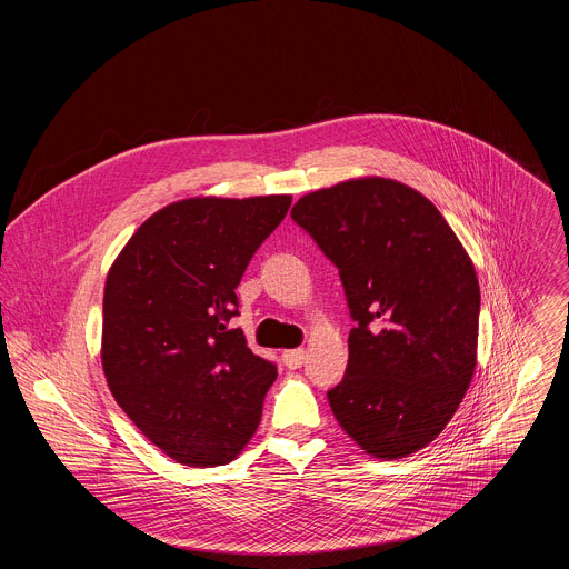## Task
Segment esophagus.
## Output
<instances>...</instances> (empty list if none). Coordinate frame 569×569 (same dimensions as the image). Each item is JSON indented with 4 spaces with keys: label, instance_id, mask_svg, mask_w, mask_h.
I'll return each instance as SVG.
<instances>
[{
    "label": "esophagus",
    "instance_id": "1",
    "mask_svg": "<svg viewBox=\"0 0 569 569\" xmlns=\"http://www.w3.org/2000/svg\"><path fill=\"white\" fill-rule=\"evenodd\" d=\"M306 360V351L303 349H290V351H283V365L288 369H299Z\"/></svg>",
    "mask_w": 569,
    "mask_h": 569
}]
</instances>
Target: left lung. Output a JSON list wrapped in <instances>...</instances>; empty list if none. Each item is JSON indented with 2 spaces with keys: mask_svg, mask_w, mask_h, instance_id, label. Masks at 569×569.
I'll return each instance as SVG.
<instances>
[{
  "mask_svg": "<svg viewBox=\"0 0 569 569\" xmlns=\"http://www.w3.org/2000/svg\"><path fill=\"white\" fill-rule=\"evenodd\" d=\"M340 270L356 327L329 391L342 430L371 457L400 459L455 417L477 365L479 281L439 209L412 187L356 178L290 211Z\"/></svg>",
  "mask_w": 569,
  "mask_h": 569,
  "instance_id": "obj_1",
  "label": "left lung"
}]
</instances>
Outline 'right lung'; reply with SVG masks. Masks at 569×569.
I'll use <instances>...</instances> for the list:
<instances>
[{"instance_id":"right-lung-1","label":"right lung","mask_w":569,"mask_h":569,"mask_svg":"<svg viewBox=\"0 0 569 569\" xmlns=\"http://www.w3.org/2000/svg\"><path fill=\"white\" fill-rule=\"evenodd\" d=\"M290 196L187 198L152 213L114 259L101 362L128 419L171 459L229 463L261 423L277 367L229 329L236 288Z\"/></svg>"}]
</instances>
